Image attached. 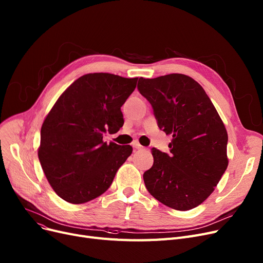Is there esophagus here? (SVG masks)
Returning <instances> with one entry per match:
<instances>
[{
  "label": "esophagus",
  "mask_w": 263,
  "mask_h": 263,
  "mask_svg": "<svg viewBox=\"0 0 263 263\" xmlns=\"http://www.w3.org/2000/svg\"><path fill=\"white\" fill-rule=\"evenodd\" d=\"M132 146H133V148H135V149H143V148H144L137 141H134V142L132 143Z\"/></svg>",
  "instance_id": "obj_1"
}]
</instances>
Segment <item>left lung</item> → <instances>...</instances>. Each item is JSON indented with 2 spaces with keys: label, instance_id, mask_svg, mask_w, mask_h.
Returning <instances> with one entry per match:
<instances>
[{
  "label": "left lung",
  "instance_id": "1",
  "mask_svg": "<svg viewBox=\"0 0 263 263\" xmlns=\"http://www.w3.org/2000/svg\"><path fill=\"white\" fill-rule=\"evenodd\" d=\"M137 88L153 105L159 128L173 136L168 154L153 149L145 185L170 208H195L212 194L228 166L224 122L204 89L189 76L140 78Z\"/></svg>",
  "mask_w": 263,
  "mask_h": 263
}]
</instances>
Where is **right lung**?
<instances>
[{
	"label": "right lung",
	"instance_id": "right-lung-1",
	"mask_svg": "<svg viewBox=\"0 0 263 263\" xmlns=\"http://www.w3.org/2000/svg\"><path fill=\"white\" fill-rule=\"evenodd\" d=\"M137 78L88 73L69 86L55 102L40 131L38 158L51 187L64 200L90 201L112 184L132 154L130 145L103 142L123 124L122 104Z\"/></svg>",
	"mask_w": 263,
	"mask_h": 263
}]
</instances>
